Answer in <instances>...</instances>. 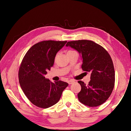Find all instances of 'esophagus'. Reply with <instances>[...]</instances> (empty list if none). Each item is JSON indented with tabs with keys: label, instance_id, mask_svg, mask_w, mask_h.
<instances>
[{
	"label": "esophagus",
	"instance_id": "esophagus-1",
	"mask_svg": "<svg viewBox=\"0 0 131 131\" xmlns=\"http://www.w3.org/2000/svg\"><path fill=\"white\" fill-rule=\"evenodd\" d=\"M75 82V81L74 80H69L68 81V84H69V85H71V84H73V83Z\"/></svg>",
	"mask_w": 131,
	"mask_h": 131
}]
</instances>
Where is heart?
I'll return each mask as SVG.
<instances>
[{"label":"heart","instance_id":"obj_1","mask_svg":"<svg viewBox=\"0 0 131 131\" xmlns=\"http://www.w3.org/2000/svg\"><path fill=\"white\" fill-rule=\"evenodd\" d=\"M75 52V51H73V50H69V51H68V52H67V53H72V52Z\"/></svg>","mask_w":131,"mask_h":131}]
</instances>
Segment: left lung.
<instances>
[{"instance_id":"1","label":"left lung","mask_w":131,"mask_h":131,"mask_svg":"<svg viewBox=\"0 0 131 131\" xmlns=\"http://www.w3.org/2000/svg\"><path fill=\"white\" fill-rule=\"evenodd\" d=\"M66 46L78 51L82 59V69L91 73L88 85L78 81L81 87L78 94L79 101L91 107L104 103L112 93L115 83V70L109 54L102 46L91 40L68 41Z\"/></svg>"}]
</instances>
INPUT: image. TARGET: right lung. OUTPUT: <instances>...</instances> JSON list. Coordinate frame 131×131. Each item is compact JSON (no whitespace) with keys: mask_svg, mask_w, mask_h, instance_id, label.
<instances>
[{"mask_svg":"<svg viewBox=\"0 0 131 131\" xmlns=\"http://www.w3.org/2000/svg\"><path fill=\"white\" fill-rule=\"evenodd\" d=\"M67 41L47 40L39 42L27 51L19 69L21 88L30 102L39 108H47L60 100L67 82H52L45 78L52 67L56 55Z\"/></svg>","mask_w":131,"mask_h":131,"instance_id":"obj_1","label":"right lung"}]
</instances>
